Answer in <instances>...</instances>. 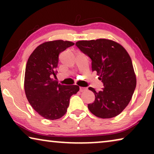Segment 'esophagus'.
Listing matches in <instances>:
<instances>
[{
    "label": "esophagus",
    "mask_w": 154,
    "mask_h": 154,
    "mask_svg": "<svg viewBox=\"0 0 154 154\" xmlns=\"http://www.w3.org/2000/svg\"><path fill=\"white\" fill-rule=\"evenodd\" d=\"M87 90V88H83V87H80V91L81 92H83L85 91V90Z\"/></svg>",
    "instance_id": "esophagus-1"
}]
</instances>
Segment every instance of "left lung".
<instances>
[{
  "instance_id": "obj_1",
  "label": "left lung",
  "mask_w": 154,
  "mask_h": 154,
  "mask_svg": "<svg viewBox=\"0 0 154 154\" xmlns=\"http://www.w3.org/2000/svg\"><path fill=\"white\" fill-rule=\"evenodd\" d=\"M75 45L92 60V71L100 75L104 88L94 92L95 100L88 107L101 119L120 114L130 101L136 88V75L131 58L121 45L109 39L79 41Z\"/></svg>"
}]
</instances>
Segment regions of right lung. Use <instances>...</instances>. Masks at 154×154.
<instances>
[{
    "label": "right lung",
    "mask_w": 154,
    "mask_h": 154,
    "mask_svg": "<svg viewBox=\"0 0 154 154\" xmlns=\"http://www.w3.org/2000/svg\"><path fill=\"white\" fill-rule=\"evenodd\" d=\"M74 43L62 40L48 41L38 46L28 59L24 77V90L29 104L48 120L62 118L69 100L79 90L78 85L59 84L56 77L59 54Z\"/></svg>",
    "instance_id": "add662e5"
}]
</instances>
